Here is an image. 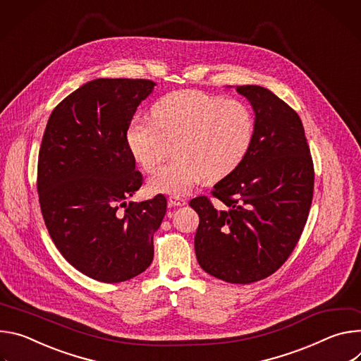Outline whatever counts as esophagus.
<instances>
[{
  "instance_id": "1",
  "label": "esophagus",
  "mask_w": 361,
  "mask_h": 361,
  "mask_svg": "<svg viewBox=\"0 0 361 361\" xmlns=\"http://www.w3.org/2000/svg\"><path fill=\"white\" fill-rule=\"evenodd\" d=\"M168 202H169L171 207H185V205L188 204V201H186L185 197H182V196H175V195L169 196Z\"/></svg>"
}]
</instances>
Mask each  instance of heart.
<instances>
[{
  "label": "heart",
  "instance_id": "1",
  "mask_svg": "<svg viewBox=\"0 0 361 361\" xmlns=\"http://www.w3.org/2000/svg\"><path fill=\"white\" fill-rule=\"evenodd\" d=\"M252 137L254 116L244 102L199 90L160 97L150 117L135 116L126 132L130 153L145 172H153L173 146L176 159L160 168L147 188L175 196L188 193L204 178L216 180L235 171Z\"/></svg>",
  "mask_w": 361,
  "mask_h": 361
}]
</instances>
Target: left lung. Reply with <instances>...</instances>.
I'll return each instance as SVG.
<instances>
[{
  "label": "left lung",
  "mask_w": 361,
  "mask_h": 361,
  "mask_svg": "<svg viewBox=\"0 0 361 361\" xmlns=\"http://www.w3.org/2000/svg\"><path fill=\"white\" fill-rule=\"evenodd\" d=\"M255 111L251 147L211 195L189 205L199 215L195 252L199 265L231 284L272 275L294 251L314 192V165L300 116L261 86H238Z\"/></svg>",
  "instance_id": "left-lung-1"
}]
</instances>
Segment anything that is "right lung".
I'll return each instance as SVG.
<instances>
[{
  "label": "right lung",
  "instance_id": "1",
  "mask_svg": "<svg viewBox=\"0 0 361 361\" xmlns=\"http://www.w3.org/2000/svg\"><path fill=\"white\" fill-rule=\"evenodd\" d=\"M153 87L145 78L92 80L54 107L39 146L37 190L49 233L68 264L100 283L126 281L152 264L166 214L162 193L126 202L143 183L126 132Z\"/></svg>",
  "mask_w": 361,
  "mask_h": 361
}]
</instances>
